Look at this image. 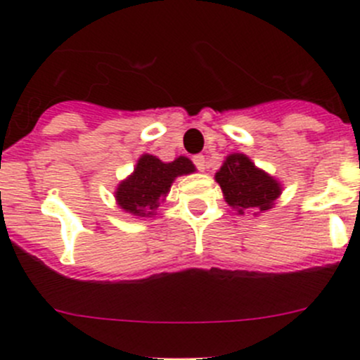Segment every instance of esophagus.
<instances>
[{"instance_id":"34e87169","label":"esophagus","mask_w":360,"mask_h":360,"mask_svg":"<svg viewBox=\"0 0 360 360\" xmlns=\"http://www.w3.org/2000/svg\"><path fill=\"white\" fill-rule=\"evenodd\" d=\"M193 163H195V167L200 170V172H203V170L207 169V160H205V157H203V155H195Z\"/></svg>"}]
</instances>
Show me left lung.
<instances>
[{
	"mask_svg": "<svg viewBox=\"0 0 360 360\" xmlns=\"http://www.w3.org/2000/svg\"><path fill=\"white\" fill-rule=\"evenodd\" d=\"M224 198L238 212L245 209L268 210L281 195V184L263 170L256 169L245 155L235 153L224 160L216 174Z\"/></svg>",
	"mask_w": 360,
	"mask_h": 360,
	"instance_id": "obj_1",
	"label": "left lung"
}]
</instances>
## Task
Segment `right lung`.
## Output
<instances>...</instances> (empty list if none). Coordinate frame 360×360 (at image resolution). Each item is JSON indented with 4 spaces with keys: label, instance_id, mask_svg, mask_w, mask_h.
<instances>
[{
    "label": "right lung",
    "instance_id": "obj_1",
    "mask_svg": "<svg viewBox=\"0 0 360 360\" xmlns=\"http://www.w3.org/2000/svg\"><path fill=\"white\" fill-rule=\"evenodd\" d=\"M193 163L179 157L170 163H163L153 155H143L136 170L116 190L118 205L134 216H150L160 200L167 197L170 184L177 176L193 172Z\"/></svg>",
    "mask_w": 360,
    "mask_h": 360
}]
</instances>
